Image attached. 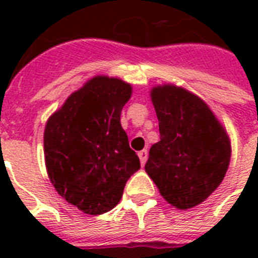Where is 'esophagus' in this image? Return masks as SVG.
I'll return each mask as SVG.
<instances>
[{
	"instance_id": "1",
	"label": "esophagus",
	"mask_w": 258,
	"mask_h": 258,
	"mask_svg": "<svg viewBox=\"0 0 258 258\" xmlns=\"http://www.w3.org/2000/svg\"><path fill=\"white\" fill-rule=\"evenodd\" d=\"M138 155H139V159H141L142 166H145L146 161H147V157H149V153H147V150H142V151H139V153H138Z\"/></svg>"
}]
</instances>
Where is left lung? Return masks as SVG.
Returning a JSON list of instances; mask_svg holds the SVG:
<instances>
[{"label":"left lung","instance_id":"8db88e82","mask_svg":"<svg viewBox=\"0 0 258 258\" xmlns=\"http://www.w3.org/2000/svg\"><path fill=\"white\" fill-rule=\"evenodd\" d=\"M161 141L145 170L161 196L178 209L194 208L221 184L230 162V141L202 99L172 84L154 87Z\"/></svg>","mask_w":258,"mask_h":258}]
</instances>
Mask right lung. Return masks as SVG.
<instances>
[{
    "instance_id": "1",
    "label": "right lung",
    "mask_w": 258,
    "mask_h": 258,
    "mask_svg": "<svg viewBox=\"0 0 258 258\" xmlns=\"http://www.w3.org/2000/svg\"><path fill=\"white\" fill-rule=\"evenodd\" d=\"M131 92L120 79L95 76L46 121L44 154L50 182L86 214L115 208L125 182L141 169L120 124Z\"/></svg>"
}]
</instances>
